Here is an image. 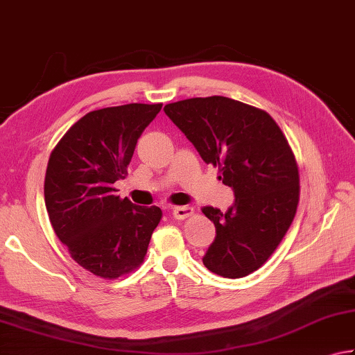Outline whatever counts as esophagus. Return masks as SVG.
Segmentation results:
<instances>
[{
    "label": "esophagus",
    "instance_id": "34e87169",
    "mask_svg": "<svg viewBox=\"0 0 355 355\" xmlns=\"http://www.w3.org/2000/svg\"><path fill=\"white\" fill-rule=\"evenodd\" d=\"M192 214H194V209H192L191 206H177V208L173 209V217L180 218V220H183V218H188Z\"/></svg>",
    "mask_w": 355,
    "mask_h": 355
}]
</instances>
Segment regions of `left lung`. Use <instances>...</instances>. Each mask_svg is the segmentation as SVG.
<instances>
[{"instance_id":"1","label":"left lung","mask_w":355,"mask_h":355,"mask_svg":"<svg viewBox=\"0 0 355 355\" xmlns=\"http://www.w3.org/2000/svg\"><path fill=\"white\" fill-rule=\"evenodd\" d=\"M164 113L236 197L227 212L202 209L216 225L205 267L231 279L253 273L278 248L298 208V166L284 133L267 112L223 96L173 102Z\"/></svg>"}]
</instances>
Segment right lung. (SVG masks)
I'll use <instances>...</instances> for the list:
<instances>
[{
  "label": "right lung",
  "mask_w": 355,
  "mask_h": 355,
  "mask_svg": "<svg viewBox=\"0 0 355 355\" xmlns=\"http://www.w3.org/2000/svg\"><path fill=\"white\" fill-rule=\"evenodd\" d=\"M163 104H127L87 113L57 143L44 177L51 225L73 259L116 279L144 261L163 212L116 196L138 138Z\"/></svg>",
  "instance_id": "1"
}]
</instances>
